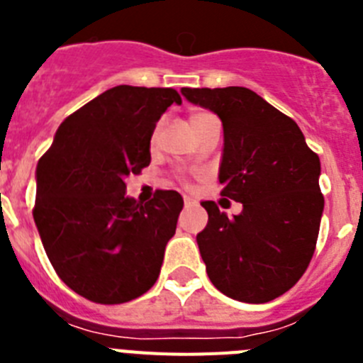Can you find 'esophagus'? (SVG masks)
Wrapping results in <instances>:
<instances>
[{
    "label": "esophagus",
    "instance_id": "1",
    "mask_svg": "<svg viewBox=\"0 0 363 363\" xmlns=\"http://www.w3.org/2000/svg\"><path fill=\"white\" fill-rule=\"evenodd\" d=\"M184 203H185V207H191V205H194V203H196V201L192 200L191 196H184Z\"/></svg>",
    "mask_w": 363,
    "mask_h": 363
}]
</instances>
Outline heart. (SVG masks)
I'll use <instances>...</instances> for the list:
<instances>
[{
	"label": "heart",
	"instance_id": "1",
	"mask_svg": "<svg viewBox=\"0 0 363 363\" xmlns=\"http://www.w3.org/2000/svg\"><path fill=\"white\" fill-rule=\"evenodd\" d=\"M203 116H209V114H207V112H194V114L191 116V121L200 120V118H203Z\"/></svg>",
	"mask_w": 363,
	"mask_h": 363
}]
</instances>
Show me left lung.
<instances>
[{
    "label": "left lung",
    "mask_w": 363,
    "mask_h": 363,
    "mask_svg": "<svg viewBox=\"0 0 363 363\" xmlns=\"http://www.w3.org/2000/svg\"><path fill=\"white\" fill-rule=\"evenodd\" d=\"M182 94L221 120V196L243 205L229 218L214 201H201L209 221L196 242L207 274L234 300H274L300 280L316 247L323 213L318 154L296 121L251 89H182Z\"/></svg>",
    "instance_id": "8db88e82"
}]
</instances>
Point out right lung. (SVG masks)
I'll return each instance as SVG.
<instances>
[{
  "label": "right lung",
  "mask_w": 363,
  "mask_h": 363,
  "mask_svg": "<svg viewBox=\"0 0 363 363\" xmlns=\"http://www.w3.org/2000/svg\"><path fill=\"white\" fill-rule=\"evenodd\" d=\"M182 104L174 89L118 85L65 118L36 167L34 221L57 277L96 303H123L158 280L184 198L156 191L127 196L125 178L150 163L163 112Z\"/></svg>",
  "instance_id": "right-lung-1"
}]
</instances>
